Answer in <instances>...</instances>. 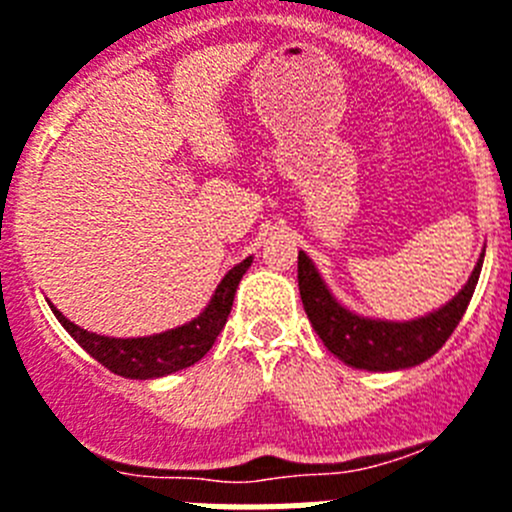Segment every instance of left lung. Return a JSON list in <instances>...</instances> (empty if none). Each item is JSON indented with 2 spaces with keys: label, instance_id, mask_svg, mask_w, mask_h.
Segmentation results:
<instances>
[{
  "label": "left lung",
  "instance_id": "8db88e82",
  "mask_svg": "<svg viewBox=\"0 0 512 512\" xmlns=\"http://www.w3.org/2000/svg\"><path fill=\"white\" fill-rule=\"evenodd\" d=\"M482 260L484 252L471 270L466 286L446 306L410 322L368 319L345 309L332 296L306 252H299V291L311 327L342 363L363 371H402L420 366L446 345L477 288Z\"/></svg>",
  "mask_w": 512,
  "mask_h": 512
}]
</instances>
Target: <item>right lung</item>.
<instances>
[{"label": "right lung", "mask_w": 512, "mask_h": 512, "mask_svg": "<svg viewBox=\"0 0 512 512\" xmlns=\"http://www.w3.org/2000/svg\"><path fill=\"white\" fill-rule=\"evenodd\" d=\"M252 265V257L242 260L239 265L224 275V281L216 286L211 301L206 309L193 319V322L175 327V330L159 332L149 337H105L87 332L77 327L74 322L61 314L56 306L51 311L61 322L66 332L82 345L97 363L108 368V371L126 376V379H159L167 373L182 371V368L193 366L211 350L219 332L224 330L226 319H229L231 304H234V293H237L242 275Z\"/></svg>", "instance_id": "right-lung-1"}]
</instances>
